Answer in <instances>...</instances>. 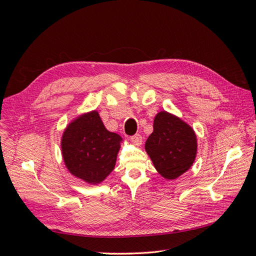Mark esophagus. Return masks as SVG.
Listing matches in <instances>:
<instances>
[{"mask_svg":"<svg viewBox=\"0 0 256 256\" xmlns=\"http://www.w3.org/2000/svg\"><path fill=\"white\" fill-rule=\"evenodd\" d=\"M131 141H132L136 145L140 146L142 144V136L141 134H134L131 136Z\"/></svg>","mask_w":256,"mask_h":256,"instance_id":"34e87169","label":"esophagus"}]
</instances>
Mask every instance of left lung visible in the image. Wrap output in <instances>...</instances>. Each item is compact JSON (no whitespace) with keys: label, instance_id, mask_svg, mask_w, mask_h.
I'll use <instances>...</instances> for the list:
<instances>
[{"label":"left lung","instance_id":"8db88e82","mask_svg":"<svg viewBox=\"0 0 256 256\" xmlns=\"http://www.w3.org/2000/svg\"><path fill=\"white\" fill-rule=\"evenodd\" d=\"M196 148V134L188 124L166 111L156 115L145 150L162 177L175 180L188 171L194 162Z\"/></svg>","mask_w":256,"mask_h":256}]
</instances>
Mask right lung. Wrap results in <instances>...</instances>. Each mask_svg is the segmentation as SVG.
I'll return each mask as SVG.
<instances>
[{
    "label": "right lung",
    "instance_id": "1",
    "mask_svg": "<svg viewBox=\"0 0 256 256\" xmlns=\"http://www.w3.org/2000/svg\"><path fill=\"white\" fill-rule=\"evenodd\" d=\"M122 138L108 131L98 112L81 115L62 138L64 162L74 176L88 184L102 182L114 168Z\"/></svg>",
    "mask_w": 256,
    "mask_h": 256
}]
</instances>
